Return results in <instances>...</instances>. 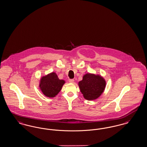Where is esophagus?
<instances>
[{"instance_id":"1","label":"esophagus","mask_w":147,"mask_h":147,"mask_svg":"<svg viewBox=\"0 0 147 147\" xmlns=\"http://www.w3.org/2000/svg\"><path fill=\"white\" fill-rule=\"evenodd\" d=\"M68 81H69L70 83H73V82L74 81V79H69L68 80Z\"/></svg>"}]
</instances>
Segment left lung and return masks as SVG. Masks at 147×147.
Wrapping results in <instances>:
<instances>
[{"label":"left lung","mask_w":147,"mask_h":147,"mask_svg":"<svg viewBox=\"0 0 147 147\" xmlns=\"http://www.w3.org/2000/svg\"><path fill=\"white\" fill-rule=\"evenodd\" d=\"M80 91L85 99L95 100L101 96L106 86L105 79L99 75L87 73L78 83Z\"/></svg>","instance_id":"left-lung-1"}]
</instances>
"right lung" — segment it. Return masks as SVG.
<instances>
[{"label":"right lung","mask_w":147,"mask_h":147,"mask_svg":"<svg viewBox=\"0 0 147 147\" xmlns=\"http://www.w3.org/2000/svg\"><path fill=\"white\" fill-rule=\"evenodd\" d=\"M65 81L59 79L55 72H52L40 78V88L45 96L54 98L61 90Z\"/></svg>","instance_id":"right-lung-1"}]
</instances>
